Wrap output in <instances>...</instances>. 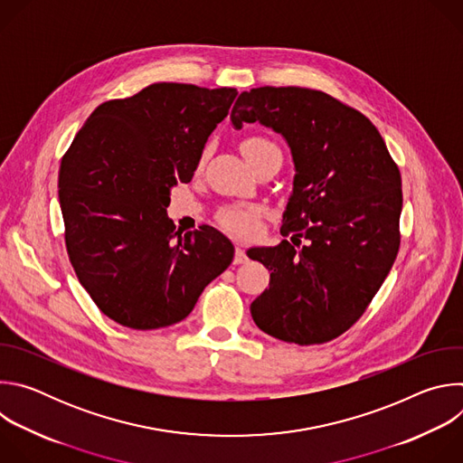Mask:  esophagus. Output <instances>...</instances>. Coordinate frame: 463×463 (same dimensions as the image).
Wrapping results in <instances>:
<instances>
[{
	"mask_svg": "<svg viewBox=\"0 0 463 463\" xmlns=\"http://www.w3.org/2000/svg\"><path fill=\"white\" fill-rule=\"evenodd\" d=\"M247 261V254L241 247H236V252H234V263L238 266V263H245Z\"/></svg>",
	"mask_w": 463,
	"mask_h": 463,
	"instance_id": "1",
	"label": "esophagus"
}]
</instances>
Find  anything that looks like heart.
Wrapping results in <instances>:
<instances>
[{
    "instance_id": "heart-1",
    "label": "heart",
    "mask_w": 463,
    "mask_h": 463,
    "mask_svg": "<svg viewBox=\"0 0 463 463\" xmlns=\"http://www.w3.org/2000/svg\"><path fill=\"white\" fill-rule=\"evenodd\" d=\"M269 150H279V148L271 141L263 139V137H249L241 145V152L247 157V161L258 157L263 152H269ZM218 222L225 231L232 232L234 236L249 238L250 234H254V231L258 227V211L241 209V207L225 209L220 213Z\"/></svg>"
}]
</instances>
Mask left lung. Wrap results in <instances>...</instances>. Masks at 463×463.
<instances>
[{
	"instance_id": "1",
	"label": "left lung",
	"mask_w": 463,
	"mask_h": 463,
	"mask_svg": "<svg viewBox=\"0 0 463 463\" xmlns=\"http://www.w3.org/2000/svg\"><path fill=\"white\" fill-rule=\"evenodd\" d=\"M231 120L236 129L273 128L297 172L280 229L296 245L247 250L271 271L269 289L250 304L252 320L284 343L332 341L359 320L398 256L400 168L370 118L324 91H243Z\"/></svg>"
}]
</instances>
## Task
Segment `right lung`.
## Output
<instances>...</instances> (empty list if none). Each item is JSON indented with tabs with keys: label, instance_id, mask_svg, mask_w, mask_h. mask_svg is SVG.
Returning <instances> with one entry per match:
<instances>
[{
	"label": "right lung",
	"instance_id": "obj_1",
	"mask_svg": "<svg viewBox=\"0 0 463 463\" xmlns=\"http://www.w3.org/2000/svg\"><path fill=\"white\" fill-rule=\"evenodd\" d=\"M234 88L159 82L100 104L58 172L71 266L99 309L120 326H172L232 261L234 247L202 225L175 231L170 188L188 183L229 115Z\"/></svg>",
	"mask_w": 463,
	"mask_h": 463
}]
</instances>
